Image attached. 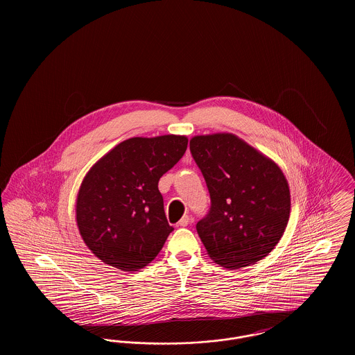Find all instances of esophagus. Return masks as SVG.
I'll list each match as a JSON object with an SVG mask.
<instances>
[{
	"label": "esophagus",
	"instance_id": "obj_1",
	"mask_svg": "<svg viewBox=\"0 0 355 355\" xmlns=\"http://www.w3.org/2000/svg\"><path fill=\"white\" fill-rule=\"evenodd\" d=\"M189 223H190V217H189V216H184V217L180 220V222H178V225H180V226H184V227L187 226Z\"/></svg>",
	"mask_w": 355,
	"mask_h": 355
}]
</instances>
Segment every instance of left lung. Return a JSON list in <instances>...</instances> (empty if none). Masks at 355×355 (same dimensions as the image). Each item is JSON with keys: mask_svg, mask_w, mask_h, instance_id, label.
<instances>
[{"mask_svg": "<svg viewBox=\"0 0 355 355\" xmlns=\"http://www.w3.org/2000/svg\"><path fill=\"white\" fill-rule=\"evenodd\" d=\"M190 152L210 193L197 232L209 257L226 269L265 258L284 236L290 190L281 168L233 133L194 135Z\"/></svg>", "mask_w": 355, "mask_h": 355, "instance_id": "1", "label": "left lung"}]
</instances>
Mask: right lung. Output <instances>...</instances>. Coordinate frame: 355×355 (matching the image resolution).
I'll list each match as a JSON object with an SVG mask.
<instances>
[{"mask_svg": "<svg viewBox=\"0 0 355 355\" xmlns=\"http://www.w3.org/2000/svg\"><path fill=\"white\" fill-rule=\"evenodd\" d=\"M186 135L133 137L86 173L76 220L87 249L122 271L148 266L174 230L166 220L159 178L185 154Z\"/></svg>", "mask_w": 355, "mask_h": 355, "instance_id": "add662e5", "label": "right lung"}]
</instances>
